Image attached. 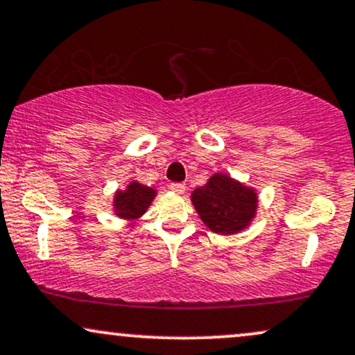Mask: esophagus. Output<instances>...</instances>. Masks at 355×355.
Wrapping results in <instances>:
<instances>
[{
    "mask_svg": "<svg viewBox=\"0 0 355 355\" xmlns=\"http://www.w3.org/2000/svg\"><path fill=\"white\" fill-rule=\"evenodd\" d=\"M185 183H182V182H173V183H170V190H173L175 193H183V191H185Z\"/></svg>",
    "mask_w": 355,
    "mask_h": 355,
    "instance_id": "obj_1",
    "label": "esophagus"
}]
</instances>
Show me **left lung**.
I'll return each mask as SVG.
<instances>
[{"instance_id": "8db88e82", "label": "left lung", "mask_w": 355, "mask_h": 355, "mask_svg": "<svg viewBox=\"0 0 355 355\" xmlns=\"http://www.w3.org/2000/svg\"><path fill=\"white\" fill-rule=\"evenodd\" d=\"M191 202L203 223L221 234H233L246 228L258 207L253 189L223 173H215L207 185L196 189L191 193Z\"/></svg>"}]
</instances>
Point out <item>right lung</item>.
I'll return each instance as SVG.
<instances>
[{"label":"right lung","mask_w":355,"mask_h":355,"mask_svg":"<svg viewBox=\"0 0 355 355\" xmlns=\"http://www.w3.org/2000/svg\"><path fill=\"white\" fill-rule=\"evenodd\" d=\"M153 196H155V190L150 187L140 185L139 182H132L127 190H119L114 198V208L115 213L122 218L134 220L144 215L148 205L152 203Z\"/></svg>","instance_id":"obj_1"}]
</instances>
